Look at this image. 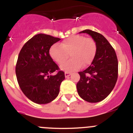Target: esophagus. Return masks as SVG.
Masks as SVG:
<instances>
[{"instance_id": "obj_1", "label": "esophagus", "mask_w": 133, "mask_h": 133, "mask_svg": "<svg viewBox=\"0 0 133 133\" xmlns=\"http://www.w3.org/2000/svg\"><path fill=\"white\" fill-rule=\"evenodd\" d=\"M70 75H71V73H70V72H64V76H65L66 78L69 77Z\"/></svg>"}]
</instances>
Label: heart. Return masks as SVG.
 <instances>
[{
    "label": "heart",
    "mask_w": 133,
    "mask_h": 133,
    "mask_svg": "<svg viewBox=\"0 0 133 133\" xmlns=\"http://www.w3.org/2000/svg\"><path fill=\"white\" fill-rule=\"evenodd\" d=\"M97 51V44L93 38H86L83 35H72L63 40L60 44L51 46L49 55L55 62L62 64L70 54L71 59L62 64L61 69L66 72H72L83 66L90 65Z\"/></svg>",
    "instance_id": "1"
}]
</instances>
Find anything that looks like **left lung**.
<instances>
[{"label": "left lung", "instance_id": "1", "mask_svg": "<svg viewBox=\"0 0 133 133\" xmlns=\"http://www.w3.org/2000/svg\"><path fill=\"white\" fill-rule=\"evenodd\" d=\"M92 36L97 44V51L91 65L79 72L77 84L81 98L89 103H98L107 97L115 87L118 78V60L109 41L101 34L91 30L81 32Z\"/></svg>", "mask_w": 133, "mask_h": 133}]
</instances>
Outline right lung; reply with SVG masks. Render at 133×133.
I'll return each instance as SVG.
<instances>
[{"instance_id":"1","label":"right lung","mask_w":133,"mask_h":133,"mask_svg":"<svg viewBox=\"0 0 133 133\" xmlns=\"http://www.w3.org/2000/svg\"><path fill=\"white\" fill-rule=\"evenodd\" d=\"M60 40L38 34L27 41L18 55L15 69L18 85L26 97L37 104L55 99L65 78L64 72L49 55L51 46ZM52 72L55 75H50Z\"/></svg>"}]
</instances>
